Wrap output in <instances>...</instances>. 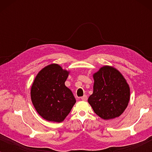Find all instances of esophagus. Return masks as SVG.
I'll list each match as a JSON object with an SVG mask.
<instances>
[{
  "mask_svg": "<svg viewBox=\"0 0 152 152\" xmlns=\"http://www.w3.org/2000/svg\"><path fill=\"white\" fill-rule=\"evenodd\" d=\"M81 99H82L83 101H86L87 100V96H86V95H84V96L81 97Z\"/></svg>",
  "mask_w": 152,
  "mask_h": 152,
  "instance_id": "obj_1",
  "label": "esophagus"
}]
</instances>
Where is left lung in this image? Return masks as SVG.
<instances>
[{
    "instance_id": "obj_1",
    "label": "left lung",
    "mask_w": 152,
    "mask_h": 152,
    "mask_svg": "<svg viewBox=\"0 0 152 152\" xmlns=\"http://www.w3.org/2000/svg\"><path fill=\"white\" fill-rule=\"evenodd\" d=\"M93 93L88 102L93 111L104 120L119 117L127 107L130 88L116 68L104 66L93 74Z\"/></svg>"
}]
</instances>
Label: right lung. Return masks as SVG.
Instances as JSON below:
<instances>
[{
	"label": "right lung",
	"instance_id": "add662e5",
	"mask_svg": "<svg viewBox=\"0 0 152 152\" xmlns=\"http://www.w3.org/2000/svg\"><path fill=\"white\" fill-rule=\"evenodd\" d=\"M69 71L57 64L41 70L31 87V99L39 115L50 122L64 121L76 102L72 91L65 86Z\"/></svg>",
	"mask_w": 152,
	"mask_h": 152
}]
</instances>
